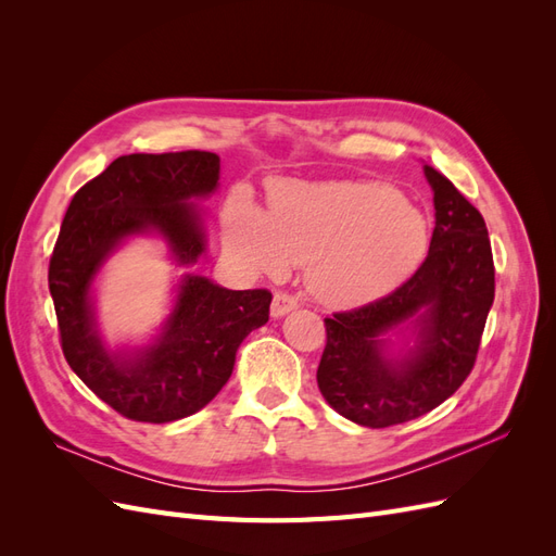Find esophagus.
Instances as JSON below:
<instances>
[{
  "mask_svg": "<svg viewBox=\"0 0 556 556\" xmlns=\"http://www.w3.org/2000/svg\"><path fill=\"white\" fill-rule=\"evenodd\" d=\"M294 308H299V301L292 294L276 292V296L271 301V317H282V315L292 313Z\"/></svg>",
  "mask_w": 556,
  "mask_h": 556,
  "instance_id": "obj_1",
  "label": "esophagus"
}]
</instances>
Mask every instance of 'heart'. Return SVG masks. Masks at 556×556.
<instances>
[{"label":"heart","mask_w":556,"mask_h":556,"mask_svg":"<svg viewBox=\"0 0 556 556\" xmlns=\"http://www.w3.org/2000/svg\"><path fill=\"white\" fill-rule=\"evenodd\" d=\"M225 243L268 276L306 264L313 294L350 308L392 292L425 262L431 223L392 185L288 180L274 185L268 215L239 199L225 217Z\"/></svg>","instance_id":"obj_1"}]
</instances>
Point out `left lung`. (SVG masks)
Masks as SVG:
<instances>
[{
	"mask_svg": "<svg viewBox=\"0 0 556 556\" xmlns=\"http://www.w3.org/2000/svg\"><path fill=\"white\" fill-rule=\"evenodd\" d=\"M435 227L417 271L374 304L325 319L317 387L362 427L384 429L439 408L476 364L494 304V260L480 211L425 164Z\"/></svg>",
	"mask_w": 556,
	"mask_h": 556,
	"instance_id": "1",
	"label": "left lung"
}]
</instances>
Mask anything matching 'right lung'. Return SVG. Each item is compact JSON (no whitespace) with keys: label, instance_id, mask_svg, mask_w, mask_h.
Returning <instances> with one entry per match:
<instances>
[{"label":"right lung","instance_id":"1","mask_svg":"<svg viewBox=\"0 0 556 556\" xmlns=\"http://www.w3.org/2000/svg\"><path fill=\"white\" fill-rule=\"evenodd\" d=\"M220 180L206 150L123 155L74 194L48 266L62 352L74 374L134 422L164 425L194 415L227 384L237 350L268 323L271 292L227 290L182 274L174 306L146 345L111 348L99 331L94 280L134 237H157L178 266L206 252L204 211Z\"/></svg>","mask_w":556,"mask_h":556}]
</instances>
